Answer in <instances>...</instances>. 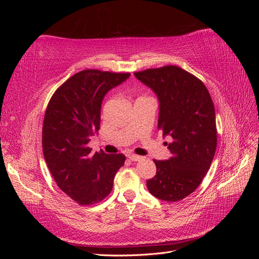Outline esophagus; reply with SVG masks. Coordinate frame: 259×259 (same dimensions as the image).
Masks as SVG:
<instances>
[{"instance_id":"esophagus-1","label":"esophagus","mask_w":259,"mask_h":259,"mask_svg":"<svg viewBox=\"0 0 259 259\" xmlns=\"http://www.w3.org/2000/svg\"><path fill=\"white\" fill-rule=\"evenodd\" d=\"M128 159H130L131 161H133V162H137V161L143 160V156L137 155V154H130V155H128Z\"/></svg>"}]
</instances>
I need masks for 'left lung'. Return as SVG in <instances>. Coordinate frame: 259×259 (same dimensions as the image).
<instances>
[{"label":"left lung","mask_w":259,"mask_h":259,"mask_svg":"<svg viewBox=\"0 0 259 259\" xmlns=\"http://www.w3.org/2000/svg\"><path fill=\"white\" fill-rule=\"evenodd\" d=\"M159 98L158 128L170 136L171 158L153 160L156 175L148 190L163 201L177 202L191 194L210 166L217 146L215 108L200 79L177 66L134 73Z\"/></svg>","instance_id":"8db88e82"}]
</instances>
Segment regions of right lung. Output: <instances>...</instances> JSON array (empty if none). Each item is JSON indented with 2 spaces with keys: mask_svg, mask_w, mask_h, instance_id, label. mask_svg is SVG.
Wrapping results in <instances>:
<instances>
[{
  "mask_svg": "<svg viewBox=\"0 0 259 259\" xmlns=\"http://www.w3.org/2000/svg\"><path fill=\"white\" fill-rule=\"evenodd\" d=\"M131 75L88 69L72 75L53 94L46 108L42 147L48 167L60 189L80 205L103 201L113 187L125 155L92 153L91 137L100 128L106 94Z\"/></svg>",
  "mask_w": 259,
  "mask_h": 259,
  "instance_id": "1",
  "label": "right lung"
}]
</instances>
